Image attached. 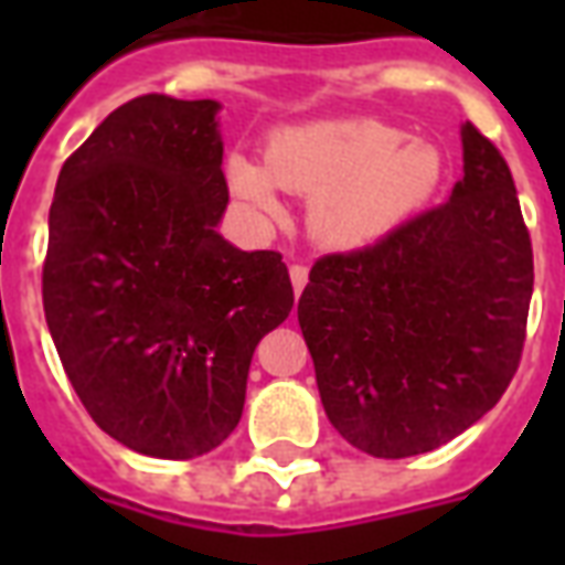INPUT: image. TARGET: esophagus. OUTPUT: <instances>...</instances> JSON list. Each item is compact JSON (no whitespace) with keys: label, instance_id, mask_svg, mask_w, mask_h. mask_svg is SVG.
<instances>
[{"label":"esophagus","instance_id":"esophagus-1","mask_svg":"<svg viewBox=\"0 0 565 565\" xmlns=\"http://www.w3.org/2000/svg\"><path fill=\"white\" fill-rule=\"evenodd\" d=\"M290 281H294L296 294H302V290H306L308 269H306V266H302V263H294V266H290Z\"/></svg>","mask_w":565,"mask_h":565}]
</instances>
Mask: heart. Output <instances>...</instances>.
<instances>
[{"instance_id": "1", "label": "heart", "mask_w": 565, "mask_h": 565, "mask_svg": "<svg viewBox=\"0 0 565 565\" xmlns=\"http://www.w3.org/2000/svg\"><path fill=\"white\" fill-rule=\"evenodd\" d=\"M436 145L372 117L311 120L271 132L263 166L233 153L226 186L257 217L281 214V190L308 196V230L335 250L369 247L415 217L441 184Z\"/></svg>"}]
</instances>
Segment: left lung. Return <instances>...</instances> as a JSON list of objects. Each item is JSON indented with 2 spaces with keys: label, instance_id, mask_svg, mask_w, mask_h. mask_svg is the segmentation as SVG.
<instances>
[{
  "label": "left lung",
  "instance_id": "1",
  "mask_svg": "<svg viewBox=\"0 0 565 565\" xmlns=\"http://www.w3.org/2000/svg\"><path fill=\"white\" fill-rule=\"evenodd\" d=\"M460 136L448 202L320 257L296 308L330 424L384 460L460 436L521 363L533 245L509 162L472 124Z\"/></svg>",
  "mask_w": 565,
  "mask_h": 565
}]
</instances>
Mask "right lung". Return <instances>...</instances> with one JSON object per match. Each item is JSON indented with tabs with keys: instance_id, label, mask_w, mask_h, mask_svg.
<instances>
[{
	"instance_id": "right-lung-1",
	"label": "right lung",
	"mask_w": 565,
	"mask_h": 565,
	"mask_svg": "<svg viewBox=\"0 0 565 565\" xmlns=\"http://www.w3.org/2000/svg\"><path fill=\"white\" fill-rule=\"evenodd\" d=\"M217 111L129 99L63 162L47 217L44 318L68 381L99 429L160 460L233 433L254 348L294 308L278 250L217 233Z\"/></svg>"
}]
</instances>
